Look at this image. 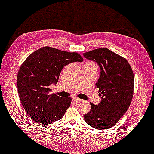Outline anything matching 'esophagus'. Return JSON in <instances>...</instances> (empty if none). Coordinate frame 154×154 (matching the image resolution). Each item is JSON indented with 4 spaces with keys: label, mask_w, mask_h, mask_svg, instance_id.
<instances>
[{
    "label": "esophagus",
    "mask_w": 154,
    "mask_h": 154,
    "mask_svg": "<svg viewBox=\"0 0 154 154\" xmlns=\"http://www.w3.org/2000/svg\"><path fill=\"white\" fill-rule=\"evenodd\" d=\"M72 100L74 101V102H80V101H81V100H80V99L77 98V97H73Z\"/></svg>",
    "instance_id": "esophagus-1"
}]
</instances>
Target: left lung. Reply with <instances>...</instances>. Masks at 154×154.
Returning a JSON list of instances; mask_svg holds the SVG:
<instances>
[{
	"instance_id": "left-lung-1",
	"label": "left lung",
	"mask_w": 154,
	"mask_h": 154,
	"mask_svg": "<svg viewBox=\"0 0 154 154\" xmlns=\"http://www.w3.org/2000/svg\"><path fill=\"white\" fill-rule=\"evenodd\" d=\"M84 57L96 62L100 75L95 85L102 100L84 115L88 125L98 130L113 127L129 108L133 96L134 75L125 58L107 48L83 53Z\"/></svg>"
}]
</instances>
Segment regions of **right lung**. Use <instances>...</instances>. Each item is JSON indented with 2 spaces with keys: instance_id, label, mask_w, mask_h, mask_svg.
Wrapping results in <instances>:
<instances>
[{
  "instance_id": "1",
  "label": "right lung",
  "mask_w": 154,
  "mask_h": 154,
  "mask_svg": "<svg viewBox=\"0 0 154 154\" xmlns=\"http://www.w3.org/2000/svg\"><path fill=\"white\" fill-rule=\"evenodd\" d=\"M83 61L77 52L50 47L40 48L26 58L19 70L17 83L21 103L31 119L44 125L62 119L71 98L50 94V85L57 84L66 65Z\"/></svg>"
}]
</instances>
